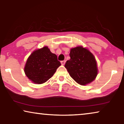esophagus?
<instances>
[{"instance_id": "34e87169", "label": "esophagus", "mask_w": 124, "mask_h": 124, "mask_svg": "<svg viewBox=\"0 0 124 124\" xmlns=\"http://www.w3.org/2000/svg\"><path fill=\"white\" fill-rule=\"evenodd\" d=\"M61 64H62V65H64V64H65V63H66V61L65 60H63V61H62L61 62Z\"/></svg>"}]
</instances>
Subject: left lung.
<instances>
[{"label": "left lung", "instance_id": "1", "mask_svg": "<svg viewBox=\"0 0 124 124\" xmlns=\"http://www.w3.org/2000/svg\"><path fill=\"white\" fill-rule=\"evenodd\" d=\"M70 59L64 65L70 77L77 83L85 85L94 80L97 75V63L94 56L82 46L70 50Z\"/></svg>", "mask_w": 124, "mask_h": 124}]
</instances>
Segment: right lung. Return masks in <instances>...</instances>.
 <instances>
[{
    "label": "right lung",
    "mask_w": 124,
    "mask_h": 124,
    "mask_svg": "<svg viewBox=\"0 0 124 124\" xmlns=\"http://www.w3.org/2000/svg\"><path fill=\"white\" fill-rule=\"evenodd\" d=\"M61 65L57 55L45 46L35 50L29 56L24 70L31 81L40 84L51 78Z\"/></svg>",
    "instance_id": "1"
}]
</instances>
